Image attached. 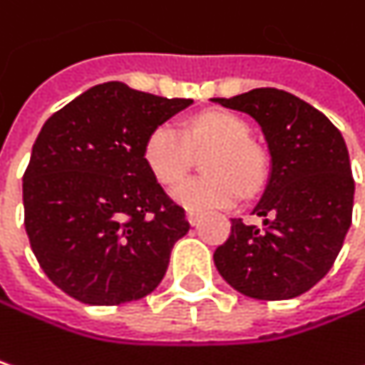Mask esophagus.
Segmentation results:
<instances>
[{
  "label": "esophagus",
  "instance_id": "34e87169",
  "mask_svg": "<svg viewBox=\"0 0 365 365\" xmlns=\"http://www.w3.org/2000/svg\"><path fill=\"white\" fill-rule=\"evenodd\" d=\"M187 220H189L191 226H195V224H199V220H201V214H197V212H193V210H189V212H187Z\"/></svg>",
  "mask_w": 365,
  "mask_h": 365
}]
</instances>
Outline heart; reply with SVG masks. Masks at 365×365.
Returning <instances> with one entry per match:
<instances>
[{
	"mask_svg": "<svg viewBox=\"0 0 365 365\" xmlns=\"http://www.w3.org/2000/svg\"><path fill=\"white\" fill-rule=\"evenodd\" d=\"M212 149L197 176L174 187L172 197L180 205L203 212L230 207L241 201L243 189L257 191L266 178V158L249 141V126L230 112H205L185 130L172 122L158 124L145 139L143 158L149 172L162 182H178L191 168L193 151Z\"/></svg>",
	"mask_w": 365,
	"mask_h": 365,
	"instance_id": "obj_1",
	"label": "heart"
}]
</instances>
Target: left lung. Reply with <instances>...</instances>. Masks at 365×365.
<instances>
[{
  "instance_id": "left-lung-1",
  "label": "left lung",
  "mask_w": 365,
  "mask_h": 365,
  "mask_svg": "<svg viewBox=\"0 0 365 365\" xmlns=\"http://www.w3.org/2000/svg\"><path fill=\"white\" fill-rule=\"evenodd\" d=\"M212 101L253 118L272 160L266 191L253 207L264 228L232 218L214 264L247 297H299L332 268L351 226L355 182L343 135L322 112L280 89Z\"/></svg>"
}]
</instances>
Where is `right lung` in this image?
Returning <instances> with one entry per match:
<instances>
[{
	"mask_svg": "<svg viewBox=\"0 0 365 365\" xmlns=\"http://www.w3.org/2000/svg\"><path fill=\"white\" fill-rule=\"evenodd\" d=\"M193 99L103 83L49 118L22 176L31 249L66 295L120 305L149 295L189 232L143 158L147 135Z\"/></svg>",
	"mask_w": 365,
	"mask_h": 365,
	"instance_id": "1",
	"label": "right lung"
}]
</instances>
